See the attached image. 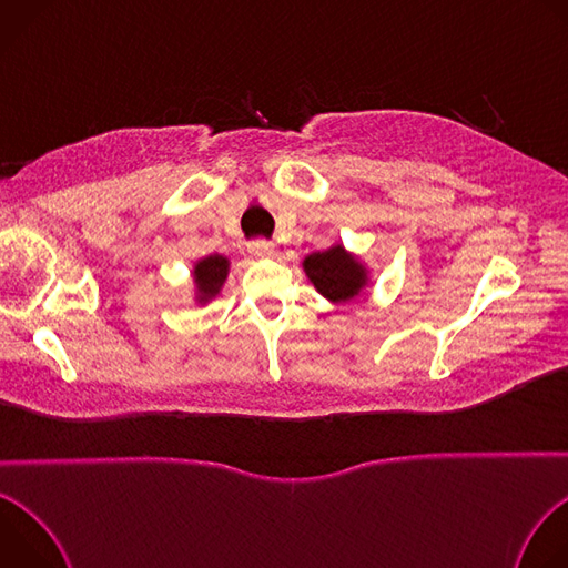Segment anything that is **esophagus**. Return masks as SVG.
I'll list each match as a JSON object with an SVG mask.
<instances>
[{
	"mask_svg": "<svg viewBox=\"0 0 568 568\" xmlns=\"http://www.w3.org/2000/svg\"><path fill=\"white\" fill-rule=\"evenodd\" d=\"M250 254L256 256V258H267L274 254V242L265 240V237H258V240H252L250 242Z\"/></svg>",
	"mask_w": 568,
	"mask_h": 568,
	"instance_id": "1",
	"label": "esophagus"
}]
</instances>
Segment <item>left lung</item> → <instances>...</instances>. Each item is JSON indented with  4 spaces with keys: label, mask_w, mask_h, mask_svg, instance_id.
<instances>
[{
    "label": "left lung",
    "mask_w": 568,
    "mask_h": 568,
    "mask_svg": "<svg viewBox=\"0 0 568 568\" xmlns=\"http://www.w3.org/2000/svg\"><path fill=\"white\" fill-rule=\"evenodd\" d=\"M303 267L316 290L331 301H348L366 283L362 265L339 245L328 252L310 254Z\"/></svg>",
    "instance_id": "8db88e82"
}]
</instances>
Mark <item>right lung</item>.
<instances>
[{
  "mask_svg": "<svg viewBox=\"0 0 568 568\" xmlns=\"http://www.w3.org/2000/svg\"><path fill=\"white\" fill-rule=\"evenodd\" d=\"M226 270H229V261L222 256H209L197 263L195 278H197V290H200L202 301H206L220 292V285L226 278Z\"/></svg>",
  "mask_w": 568,
  "mask_h": 568,
  "instance_id": "add662e5",
  "label": "right lung"
}]
</instances>
